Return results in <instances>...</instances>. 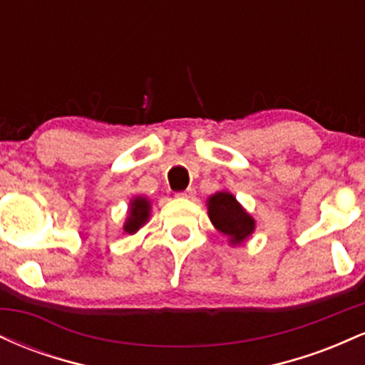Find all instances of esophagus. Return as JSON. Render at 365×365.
<instances>
[{"mask_svg":"<svg viewBox=\"0 0 365 365\" xmlns=\"http://www.w3.org/2000/svg\"><path fill=\"white\" fill-rule=\"evenodd\" d=\"M194 195H195V188H192V187H188V188H185V190L178 192V197H182V199H194Z\"/></svg>","mask_w":365,"mask_h":365,"instance_id":"34e87169","label":"esophagus"}]
</instances>
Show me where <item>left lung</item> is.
<instances>
[{
  "mask_svg": "<svg viewBox=\"0 0 365 365\" xmlns=\"http://www.w3.org/2000/svg\"><path fill=\"white\" fill-rule=\"evenodd\" d=\"M207 215L217 232L230 238V244L238 245L254 233V217L240 206L230 192H216L207 199Z\"/></svg>",
  "mask_w": 365,
  "mask_h": 365,
  "instance_id": "obj_1",
  "label": "left lung"
}]
</instances>
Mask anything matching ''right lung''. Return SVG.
<instances>
[{
	"instance_id": "add662e5",
	"label": "right lung",
	"mask_w": 365,
	"mask_h": 365,
	"mask_svg": "<svg viewBox=\"0 0 365 365\" xmlns=\"http://www.w3.org/2000/svg\"><path fill=\"white\" fill-rule=\"evenodd\" d=\"M150 216V202L145 197H135V199L130 200V209H128V217L123 225V232L133 235L135 232H139L140 226L148 223Z\"/></svg>"
}]
</instances>
